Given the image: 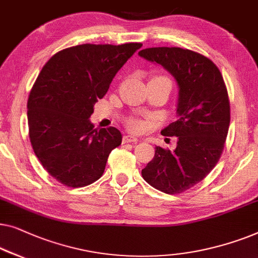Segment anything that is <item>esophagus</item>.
I'll list each match as a JSON object with an SVG mask.
<instances>
[{"mask_svg": "<svg viewBox=\"0 0 258 258\" xmlns=\"http://www.w3.org/2000/svg\"><path fill=\"white\" fill-rule=\"evenodd\" d=\"M138 139L132 136H124L122 137V144H128V143H137Z\"/></svg>", "mask_w": 258, "mask_h": 258, "instance_id": "esophagus-1", "label": "esophagus"}]
</instances>
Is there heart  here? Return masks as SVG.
<instances>
[{
	"label": "heart",
	"instance_id": "b5f03b06",
	"mask_svg": "<svg viewBox=\"0 0 258 258\" xmlns=\"http://www.w3.org/2000/svg\"><path fill=\"white\" fill-rule=\"evenodd\" d=\"M167 79L166 77H157L154 79ZM126 125H127V127L132 131V132H136V133H140L143 132V131L146 130L147 127V124L145 122L144 120H140V119H137V118H130L126 120Z\"/></svg>",
	"mask_w": 258,
	"mask_h": 258
}]
</instances>
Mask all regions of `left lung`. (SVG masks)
Here are the masks:
<instances>
[{"label": "left lung", "instance_id": "8db88e82", "mask_svg": "<svg viewBox=\"0 0 258 258\" xmlns=\"http://www.w3.org/2000/svg\"><path fill=\"white\" fill-rule=\"evenodd\" d=\"M139 56L164 67L179 86L177 120L161 131L177 137L176 148L155 147L141 170L144 180L166 194L200 182L219 162L230 122L229 98L219 68L201 53L181 48H148Z\"/></svg>", "mask_w": 258, "mask_h": 258}]
</instances>
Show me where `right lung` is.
<instances>
[{
  "mask_svg": "<svg viewBox=\"0 0 258 258\" xmlns=\"http://www.w3.org/2000/svg\"><path fill=\"white\" fill-rule=\"evenodd\" d=\"M141 43L82 44L57 52L43 67L28 98L29 138L36 157L64 186H89L103 175L121 144L115 127L93 128V106Z\"/></svg>",
  "mask_w": 258,
  "mask_h": 258,
  "instance_id": "obj_1",
  "label": "right lung"
}]
</instances>
